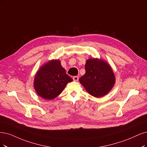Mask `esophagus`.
I'll list each match as a JSON object with an SVG mask.
<instances>
[{
    "label": "esophagus",
    "instance_id": "esophagus-1",
    "mask_svg": "<svg viewBox=\"0 0 147 147\" xmlns=\"http://www.w3.org/2000/svg\"><path fill=\"white\" fill-rule=\"evenodd\" d=\"M73 80H74V81H78V80H79V77L78 76H74L73 78Z\"/></svg>",
    "mask_w": 147,
    "mask_h": 147
}]
</instances>
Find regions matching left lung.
Listing matches in <instances>:
<instances>
[{
  "instance_id": "left-lung-1",
  "label": "left lung",
  "mask_w": 147,
  "mask_h": 147,
  "mask_svg": "<svg viewBox=\"0 0 147 147\" xmlns=\"http://www.w3.org/2000/svg\"><path fill=\"white\" fill-rule=\"evenodd\" d=\"M85 69V74L79 78V82L91 96L102 97L113 87L115 83V75L106 62L90 59L86 62Z\"/></svg>"
}]
</instances>
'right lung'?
Returning a JSON list of instances; mask_svg holds the SVG:
<instances>
[{
    "label": "right lung",
    "instance_id": "1",
    "mask_svg": "<svg viewBox=\"0 0 147 147\" xmlns=\"http://www.w3.org/2000/svg\"><path fill=\"white\" fill-rule=\"evenodd\" d=\"M73 81L58 60L47 62L38 71L35 78L34 88L40 97L51 100L62 93L67 84Z\"/></svg>",
    "mask_w": 147,
    "mask_h": 147
}]
</instances>
